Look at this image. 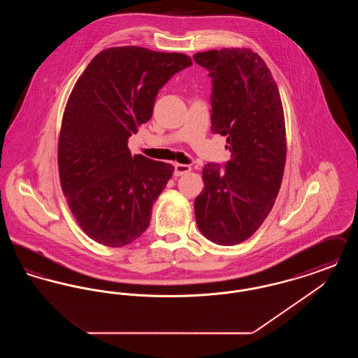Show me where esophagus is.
I'll use <instances>...</instances> for the list:
<instances>
[{
	"mask_svg": "<svg viewBox=\"0 0 358 358\" xmlns=\"http://www.w3.org/2000/svg\"><path fill=\"white\" fill-rule=\"evenodd\" d=\"M192 171V168L189 165H184V164H176L174 165V176L180 177L182 174H187L189 171Z\"/></svg>",
	"mask_w": 358,
	"mask_h": 358,
	"instance_id": "1",
	"label": "esophagus"
}]
</instances>
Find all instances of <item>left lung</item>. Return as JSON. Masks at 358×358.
<instances>
[{"label":"left lung","mask_w":358,"mask_h":358,"mask_svg":"<svg viewBox=\"0 0 358 358\" xmlns=\"http://www.w3.org/2000/svg\"><path fill=\"white\" fill-rule=\"evenodd\" d=\"M212 78V131L227 136L231 159L203 169L194 215L205 238L235 245L251 238L271 212L286 164L285 113L264 60L250 48L199 52Z\"/></svg>","instance_id":"obj_1"}]
</instances>
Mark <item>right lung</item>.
Instances as JSON below:
<instances>
[{
	"label": "right lung",
	"instance_id": "add662e5",
	"mask_svg": "<svg viewBox=\"0 0 358 358\" xmlns=\"http://www.w3.org/2000/svg\"><path fill=\"white\" fill-rule=\"evenodd\" d=\"M190 64L184 53L114 47L73 85L59 134V177L73 217L96 243L123 247L149 227L174 168L131 155L127 142L152 118L159 88Z\"/></svg>",
	"mask_w": 358,
	"mask_h": 358
}]
</instances>
